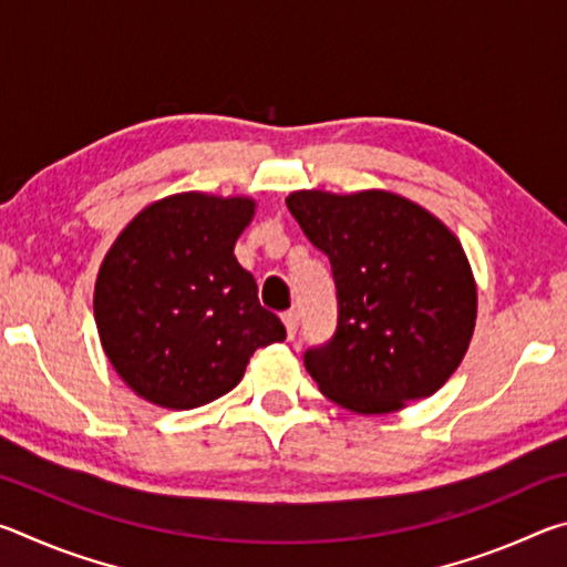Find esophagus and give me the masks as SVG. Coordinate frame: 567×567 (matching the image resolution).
<instances>
[{
  "mask_svg": "<svg viewBox=\"0 0 567 567\" xmlns=\"http://www.w3.org/2000/svg\"><path fill=\"white\" fill-rule=\"evenodd\" d=\"M282 322H285V330H287V338H295L297 332V312H285L282 315Z\"/></svg>",
  "mask_w": 567,
  "mask_h": 567,
  "instance_id": "34e87169",
  "label": "esophagus"
}]
</instances>
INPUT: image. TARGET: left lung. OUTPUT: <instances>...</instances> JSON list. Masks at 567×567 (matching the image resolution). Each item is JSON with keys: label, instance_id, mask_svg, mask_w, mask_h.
<instances>
[{"label": "left lung", "instance_id": "left-lung-1", "mask_svg": "<svg viewBox=\"0 0 567 567\" xmlns=\"http://www.w3.org/2000/svg\"><path fill=\"white\" fill-rule=\"evenodd\" d=\"M285 203L330 257L338 287V330L305 352L322 395L385 415L443 388L477 318L475 277L453 229L388 189H297Z\"/></svg>", "mask_w": 567, "mask_h": 567}]
</instances>
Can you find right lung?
I'll return each mask as SVG.
<instances>
[{
    "label": "right lung",
    "mask_w": 567,
    "mask_h": 567,
    "mask_svg": "<svg viewBox=\"0 0 567 567\" xmlns=\"http://www.w3.org/2000/svg\"><path fill=\"white\" fill-rule=\"evenodd\" d=\"M252 197L179 192L134 215L100 265L94 322L117 375L167 410L233 390L257 348L285 340L235 257Z\"/></svg>",
    "instance_id": "1"
}]
</instances>
